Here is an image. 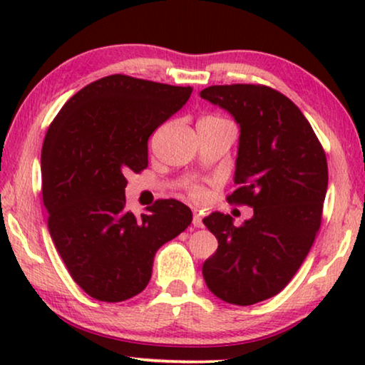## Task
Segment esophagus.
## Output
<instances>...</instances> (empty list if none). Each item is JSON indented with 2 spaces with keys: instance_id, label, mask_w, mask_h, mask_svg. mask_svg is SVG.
<instances>
[{
  "instance_id": "1",
  "label": "esophagus",
  "mask_w": 365,
  "mask_h": 365,
  "mask_svg": "<svg viewBox=\"0 0 365 365\" xmlns=\"http://www.w3.org/2000/svg\"><path fill=\"white\" fill-rule=\"evenodd\" d=\"M192 224H194V227H202V217H201V214L196 211H194V214H192Z\"/></svg>"
}]
</instances>
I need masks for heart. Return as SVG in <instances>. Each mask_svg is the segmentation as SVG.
<instances>
[{
  "label": "heart",
  "mask_w": 365,
  "mask_h": 365,
  "mask_svg": "<svg viewBox=\"0 0 365 365\" xmlns=\"http://www.w3.org/2000/svg\"><path fill=\"white\" fill-rule=\"evenodd\" d=\"M201 121L219 123V121H226V119H221V118H216V116H207V118L201 119ZM187 192H189V196L194 199V201H202L204 196H206V192H204V187L197 182H189L187 184Z\"/></svg>",
  "instance_id": "heart-1"
}]
</instances>
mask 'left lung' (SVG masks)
<instances>
[{
  "instance_id": "8db88e82",
  "label": "left lung",
  "mask_w": 365,
  "mask_h": 365,
  "mask_svg": "<svg viewBox=\"0 0 365 365\" xmlns=\"http://www.w3.org/2000/svg\"><path fill=\"white\" fill-rule=\"evenodd\" d=\"M201 98L241 128L237 189L227 201L254 209L239 227L229 214L202 219L219 242L202 276L224 302L251 306L281 292L311 251L327 191L326 153L301 109L276 89L224 84L202 89Z\"/></svg>"
}]
</instances>
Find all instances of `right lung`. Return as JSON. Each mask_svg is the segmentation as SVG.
<instances>
[{
  "mask_svg": "<svg viewBox=\"0 0 365 365\" xmlns=\"http://www.w3.org/2000/svg\"><path fill=\"white\" fill-rule=\"evenodd\" d=\"M191 93L111 74L69 98L49 124L41 149L48 229L73 281L98 301L144 291L154 254L192 221L176 199H159L136 216L124 196L126 174L148 168L149 136Z\"/></svg>",
  "mask_w": 365,
  "mask_h": 365,
  "instance_id": "add662e5",
  "label": "right lung"
}]
</instances>
